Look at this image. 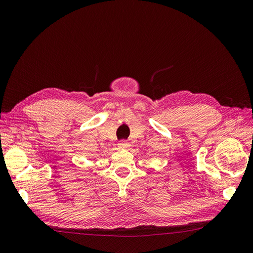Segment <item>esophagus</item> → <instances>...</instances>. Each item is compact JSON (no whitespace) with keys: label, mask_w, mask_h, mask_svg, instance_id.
<instances>
[{"label":"esophagus","mask_w":253,"mask_h":253,"mask_svg":"<svg viewBox=\"0 0 253 253\" xmlns=\"http://www.w3.org/2000/svg\"><path fill=\"white\" fill-rule=\"evenodd\" d=\"M129 147V143L126 140H120L118 142V148L119 149H127Z\"/></svg>","instance_id":"esophagus-1"}]
</instances>
